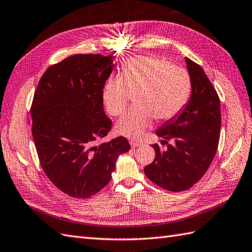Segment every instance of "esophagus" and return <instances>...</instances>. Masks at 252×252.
I'll list each match as a JSON object with an SVG mask.
<instances>
[{
	"label": "esophagus",
	"mask_w": 252,
	"mask_h": 252,
	"mask_svg": "<svg viewBox=\"0 0 252 252\" xmlns=\"http://www.w3.org/2000/svg\"><path fill=\"white\" fill-rule=\"evenodd\" d=\"M130 144H131V146H132L133 148L139 147V146L143 145V143L140 142V140H134V139H131V140H130Z\"/></svg>",
	"instance_id": "1"
}]
</instances>
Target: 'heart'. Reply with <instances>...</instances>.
I'll return each mask as SVG.
<instances>
[{
    "instance_id": "b5f03b06",
    "label": "heart",
    "mask_w": 252,
    "mask_h": 252,
    "mask_svg": "<svg viewBox=\"0 0 252 252\" xmlns=\"http://www.w3.org/2000/svg\"><path fill=\"white\" fill-rule=\"evenodd\" d=\"M136 93L138 107L128 109L116 125L117 132L130 138L142 136L156 118L167 121L183 112L191 94L190 76L162 57H133L124 63L121 76L105 83L104 106L112 116H119Z\"/></svg>"
}]
</instances>
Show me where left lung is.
<instances>
[{"mask_svg":"<svg viewBox=\"0 0 252 252\" xmlns=\"http://www.w3.org/2000/svg\"><path fill=\"white\" fill-rule=\"evenodd\" d=\"M191 79V97L183 112L166 121L157 135L167 144L162 151L153 145L156 158L144 173L161 188L180 192L190 189L207 172L218 148L221 126L220 99L217 91L197 63L186 58ZM167 140L174 144H168Z\"/></svg>","mask_w":252,"mask_h":252,"instance_id":"left-lung-1","label":"left lung"}]
</instances>
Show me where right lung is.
Returning <instances> with one entry per match:
<instances>
[{"label":"right lung","mask_w":252,"mask_h":252,"mask_svg":"<svg viewBox=\"0 0 252 252\" xmlns=\"http://www.w3.org/2000/svg\"><path fill=\"white\" fill-rule=\"evenodd\" d=\"M114 58L75 55L46 69L31 105L32 135L46 176L75 198H88L106 186L117 158L130 150L124 136L96 146L112 120L102 92Z\"/></svg>","instance_id":"right-lung-1"}]
</instances>
